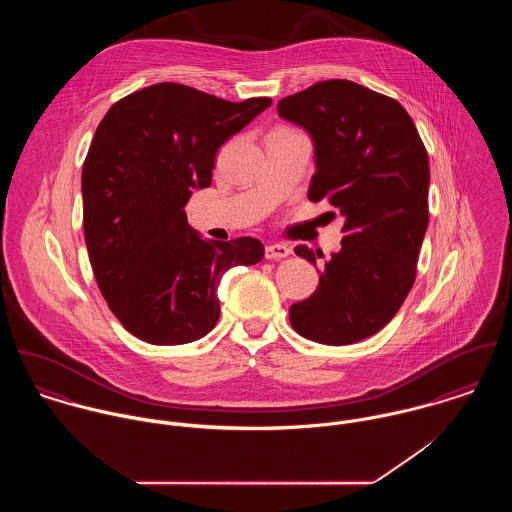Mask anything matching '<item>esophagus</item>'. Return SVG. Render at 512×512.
<instances>
[{
	"instance_id": "esophagus-1",
	"label": "esophagus",
	"mask_w": 512,
	"mask_h": 512,
	"mask_svg": "<svg viewBox=\"0 0 512 512\" xmlns=\"http://www.w3.org/2000/svg\"><path fill=\"white\" fill-rule=\"evenodd\" d=\"M264 254L268 260H282V258H288L292 254V250L286 244H268Z\"/></svg>"
}]
</instances>
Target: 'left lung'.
<instances>
[{"mask_svg": "<svg viewBox=\"0 0 512 512\" xmlns=\"http://www.w3.org/2000/svg\"><path fill=\"white\" fill-rule=\"evenodd\" d=\"M278 114L313 140L309 201L327 199L345 219L341 250L313 295L290 307V323L323 345L363 341L414 286L430 220L428 151L398 100L351 80H323L286 96ZM295 254L315 264L305 244Z\"/></svg>", "mask_w": 512, "mask_h": 512, "instance_id": "1", "label": "left lung"}]
</instances>
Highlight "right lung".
<instances>
[{
    "label": "right lung",
    "instance_id": "1",
    "mask_svg": "<svg viewBox=\"0 0 512 512\" xmlns=\"http://www.w3.org/2000/svg\"><path fill=\"white\" fill-rule=\"evenodd\" d=\"M270 104L159 82L118 100L98 124L82 165L84 240L100 293L134 337H205L219 321L222 274L264 258L250 236L203 240L185 205L211 185L219 147Z\"/></svg>",
    "mask_w": 512,
    "mask_h": 512
}]
</instances>
